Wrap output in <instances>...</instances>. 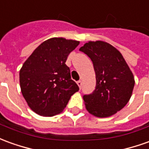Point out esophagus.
Returning <instances> with one entry per match:
<instances>
[{
  "mask_svg": "<svg viewBox=\"0 0 149 149\" xmlns=\"http://www.w3.org/2000/svg\"><path fill=\"white\" fill-rule=\"evenodd\" d=\"M77 84L78 86H79V88L81 89V86H82V81H78L77 82Z\"/></svg>",
  "mask_w": 149,
  "mask_h": 149,
  "instance_id": "esophagus-1",
  "label": "esophagus"
}]
</instances>
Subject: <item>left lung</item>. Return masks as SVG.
Wrapping results in <instances>:
<instances>
[{
  "label": "left lung",
  "mask_w": 149,
  "mask_h": 149,
  "mask_svg": "<svg viewBox=\"0 0 149 149\" xmlns=\"http://www.w3.org/2000/svg\"><path fill=\"white\" fill-rule=\"evenodd\" d=\"M80 51L92 60L96 75L95 89L83 96L87 111L100 118L113 115L125 107L132 94V72L121 53L107 42H86Z\"/></svg>",
  "instance_id": "obj_1"
}]
</instances>
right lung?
<instances>
[{
  "mask_svg": "<svg viewBox=\"0 0 149 149\" xmlns=\"http://www.w3.org/2000/svg\"><path fill=\"white\" fill-rule=\"evenodd\" d=\"M78 41L52 38L42 42L21 68L22 93L28 106L42 116H54L64 111L79 87L71 79L65 62Z\"/></svg>",
  "mask_w": 149,
  "mask_h": 149,
  "instance_id": "right-lung-1",
  "label": "right lung"
}]
</instances>
